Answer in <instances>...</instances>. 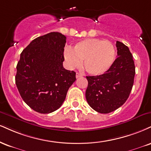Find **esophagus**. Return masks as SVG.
<instances>
[{"label":"esophagus","instance_id":"1","mask_svg":"<svg viewBox=\"0 0 151 151\" xmlns=\"http://www.w3.org/2000/svg\"><path fill=\"white\" fill-rule=\"evenodd\" d=\"M81 77V74H79V73H78V72H77V73H76V78H79V77Z\"/></svg>","mask_w":151,"mask_h":151}]
</instances>
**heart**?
Returning a JSON list of instances; mask_svg holds the SVG:
<instances>
[{
  "instance_id": "heart-1",
  "label": "heart",
  "mask_w": 151,
  "mask_h": 151,
  "mask_svg": "<svg viewBox=\"0 0 151 151\" xmlns=\"http://www.w3.org/2000/svg\"><path fill=\"white\" fill-rule=\"evenodd\" d=\"M64 57L70 69L79 68L83 62L87 73L99 76L111 68L115 60V49L109 41L86 39L76 43L72 50L66 49Z\"/></svg>"
}]
</instances>
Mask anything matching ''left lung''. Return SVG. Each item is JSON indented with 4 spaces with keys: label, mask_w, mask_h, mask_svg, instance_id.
Here are the masks:
<instances>
[{
    "label": "left lung",
    "mask_w": 151,
    "mask_h": 151,
    "mask_svg": "<svg viewBox=\"0 0 151 151\" xmlns=\"http://www.w3.org/2000/svg\"><path fill=\"white\" fill-rule=\"evenodd\" d=\"M117 58L104 74L87 76L86 99L88 105L100 113L107 114L122 106L129 96L134 84L135 65L129 49L117 41Z\"/></svg>",
    "instance_id": "8db88e82"
}]
</instances>
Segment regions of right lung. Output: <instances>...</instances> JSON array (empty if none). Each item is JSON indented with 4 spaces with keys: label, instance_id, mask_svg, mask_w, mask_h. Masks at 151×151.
I'll return each mask as SVG.
<instances>
[{
    "label": "right lung",
    "instance_id": "add662e5",
    "mask_svg": "<svg viewBox=\"0 0 151 151\" xmlns=\"http://www.w3.org/2000/svg\"><path fill=\"white\" fill-rule=\"evenodd\" d=\"M65 43L66 36L50 32L34 39L20 54L16 86L23 101L39 113L60 108L76 80L75 72L63 68Z\"/></svg>",
    "mask_w": 151,
    "mask_h": 151
}]
</instances>
